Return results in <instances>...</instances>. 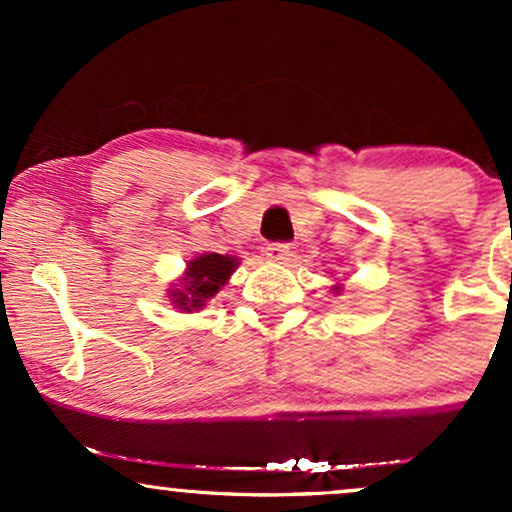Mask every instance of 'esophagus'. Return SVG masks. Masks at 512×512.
<instances>
[{
  "instance_id": "34e87169",
  "label": "esophagus",
  "mask_w": 512,
  "mask_h": 512,
  "mask_svg": "<svg viewBox=\"0 0 512 512\" xmlns=\"http://www.w3.org/2000/svg\"><path fill=\"white\" fill-rule=\"evenodd\" d=\"M264 255H267V260H272V262H284L291 257V245L289 243H269L267 248H264Z\"/></svg>"
}]
</instances>
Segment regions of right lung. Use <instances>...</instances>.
<instances>
[{
  "instance_id": "add662e5",
  "label": "right lung",
  "mask_w": 512,
  "mask_h": 512,
  "mask_svg": "<svg viewBox=\"0 0 512 512\" xmlns=\"http://www.w3.org/2000/svg\"><path fill=\"white\" fill-rule=\"evenodd\" d=\"M238 260L228 255H216V252H207V255L197 257L190 262L187 269L185 286L182 289H173L175 303L182 310H197L209 301L211 296H216V291L221 289L228 281V276L233 274Z\"/></svg>"
}]
</instances>
